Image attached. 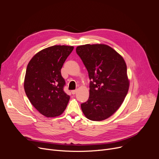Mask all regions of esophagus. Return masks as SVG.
<instances>
[{
  "mask_svg": "<svg viewBox=\"0 0 159 159\" xmlns=\"http://www.w3.org/2000/svg\"><path fill=\"white\" fill-rule=\"evenodd\" d=\"M76 93H77V90H72V91H71V93H72L73 95H75Z\"/></svg>",
  "mask_w": 159,
  "mask_h": 159,
  "instance_id": "34e87169",
  "label": "esophagus"
}]
</instances>
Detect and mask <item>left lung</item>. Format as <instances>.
Segmentation results:
<instances>
[{"mask_svg": "<svg viewBox=\"0 0 159 159\" xmlns=\"http://www.w3.org/2000/svg\"><path fill=\"white\" fill-rule=\"evenodd\" d=\"M76 52L91 80L88 101L81 104L82 111L91 120H104L119 110L128 93L129 80L126 62L104 44L79 46Z\"/></svg>", "mask_w": 159, "mask_h": 159, "instance_id": "left-lung-1", "label": "left lung"}]
</instances>
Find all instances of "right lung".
Returning <instances> with one entry per match:
<instances>
[{
    "instance_id": "right-lung-1",
    "label": "right lung",
    "mask_w": 159,
    "mask_h": 159,
    "mask_svg": "<svg viewBox=\"0 0 159 159\" xmlns=\"http://www.w3.org/2000/svg\"><path fill=\"white\" fill-rule=\"evenodd\" d=\"M74 47L55 45L37 53L29 62L24 88L31 104L46 117L61 115L70 96L63 90L65 80L61 68Z\"/></svg>"
}]
</instances>
